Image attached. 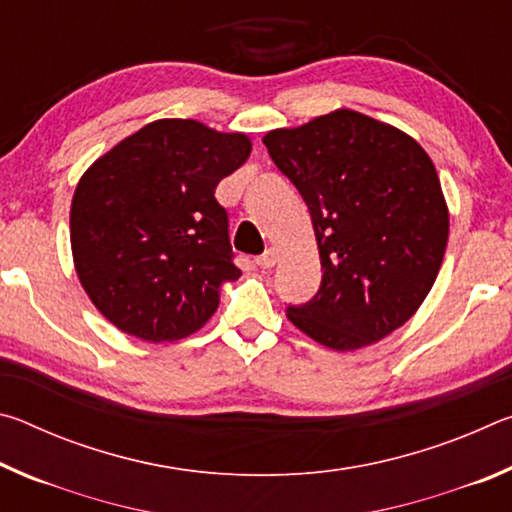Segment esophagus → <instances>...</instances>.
Segmentation results:
<instances>
[{"mask_svg":"<svg viewBox=\"0 0 512 512\" xmlns=\"http://www.w3.org/2000/svg\"><path fill=\"white\" fill-rule=\"evenodd\" d=\"M257 266H262V268H271V266H275V262H277V250L275 248H268L266 253H262L259 255L257 259Z\"/></svg>","mask_w":512,"mask_h":512,"instance_id":"esophagus-1","label":"esophagus"}]
</instances>
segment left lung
<instances>
[{
	"mask_svg": "<svg viewBox=\"0 0 512 512\" xmlns=\"http://www.w3.org/2000/svg\"><path fill=\"white\" fill-rule=\"evenodd\" d=\"M309 207L323 280L287 307L300 332L348 352L402 327L443 264L449 212L436 167L400 128L348 108L264 135Z\"/></svg>",
	"mask_w": 512,
	"mask_h": 512,
	"instance_id": "obj_1",
	"label": "left lung"
}]
</instances>
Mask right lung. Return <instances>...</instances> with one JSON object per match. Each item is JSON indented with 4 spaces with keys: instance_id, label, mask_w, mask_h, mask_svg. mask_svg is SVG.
<instances>
[{
    "instance_id": "add662e5",
    "label": "right lung",
    "mask_w": 512,
    "mask_h": 512,
    "mask_svg": "<svg viewBox=\"0 0 512 512\" xmlns=\"http://www.w3.org/2000/svg\"><path fill=\"white\" fill-rule=\"evenodd\" d=\"M250 149L244 133L158 119L83 173L69 212L76 275L121 332L178 341L212 318L221 284L241 275L214 189Z\"/></svg>"
}]
</instances>
